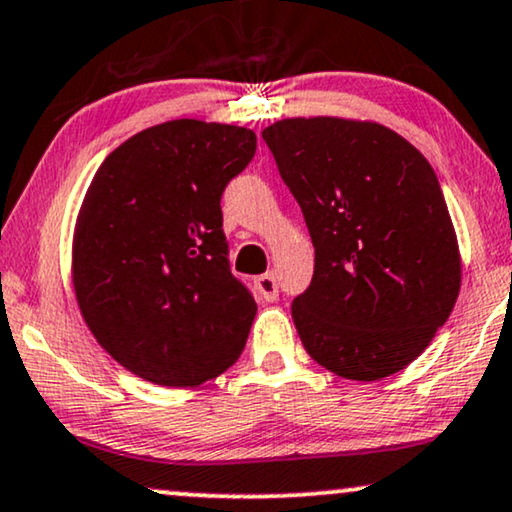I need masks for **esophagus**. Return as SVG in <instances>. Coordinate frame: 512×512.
<instances>
[{
    "mask_svg": "<svg viewBox=\"0 0 512 512\" xmlns=\"http://www.w3.org/2000/svg\"><path fill=\"white\" fill-rule=\"evenodd\" d=\"M255 290L264 301H276L278 299V280L276 273H264V276L255 278Z\"/></svg>",
    "mask_w": 512,
    "mask_h": 512,
    "instance_id": "1",
    "label": "esophagus"
}]
</instances>
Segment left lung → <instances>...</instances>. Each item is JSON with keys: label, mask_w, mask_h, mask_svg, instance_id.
Returning <instances> with one entry per match:
<instances>
[{"label": "left lung", "mask_w": 512, "mask_h": 512, "mask_svg": "<svg viewBox=\"0 0 512 512\" xmlns=\"http://www.w3.org/2000/svg\"><path fill=\"white\" fill-rule=\"evenodd\" d=\"M315 248L292 301L308 355L350 380H380L422 355L455 308L462 266L431 164L376 122L292 118L266 127Z\"/></svg>", "instance_id": "left-lung-1"}]
</instances>
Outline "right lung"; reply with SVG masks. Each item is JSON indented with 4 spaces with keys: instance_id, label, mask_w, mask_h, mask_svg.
I'll use <instances>...</instances> for the list:
<instances>
[{
    "instance_id": "add662e5",
    "label": "right lung",
    "mask_w": 512,
    "mask_h": 512,
    "mask_svg": "<svg viewBox=\"0 0 512 512\" xmlns=\"http://www.w3.org/2000/svg\"><path fill=\"white\" fill-rule=\"evenodd\" d=\"M246 127L171 120L102 162L74 234V287L88 327L127 371L194 387L246 348L257 304L229 269L220 199L253 160Z\"/></svg>"
}]
</instances>
